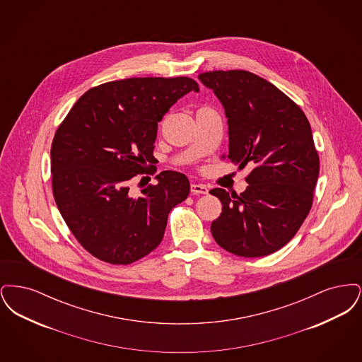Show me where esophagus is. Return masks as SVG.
Segmentation results:
<instances>
[{
	"label": "esophagus",
	"instance_id": "obj_1",
	"mask_svg": "<svg viewBox=\"0 0 362 362\" xmlns=\"http://www.w3.org/2000/svg\"><path fill=\"white\" fill-rule=\"evenodd\" d=\"M189 189H191L192 194H207V192H209L206 186L198 185V183H192V185L189 186Z\"/></svg>",
	"mask_w": 362,
	"mask_h": 362
}]
</instances>
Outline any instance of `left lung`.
Masks as SVG:
<instances>
[{"label": "left lung", "mask_w": 362, "mask_h": 362, "mask_svg": "<svg viewBox=\"0 0 362 362\" xmlns=\"http://www.w3.org/2000/svg\"><path fill=\"white\" fill-rule=\"evenodd\" d=\"M198 78L213 89L228 118V158L244 168L247 189H213L223 211L211 235L228 252L266 257L292 240L307 218L319 156L303 110L267 80L247 70H213Z\"/></svg>", "instance_id": "8db88e82"}]
</instances>
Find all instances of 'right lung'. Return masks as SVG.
<instances>
[{
  "label": "right lung",
  "mask_w": 362,
  "mask_h": 362,
  "mask_svg": "<svg viewBox=\"0 0 362 362\" xmlns=\"http://www.w3.org/2000/svg\"><path fill=\"white\" fill-rule=\"evenodd\" d=\"M198 92L189 77H134L95 86L76 102L52 145V194L71 233L95 258L130 264L163 240L173 207L189 192L186 175L163 171L157 185L129 191L153 168L157 123L182 96Z\"/></svg>",
  "instance_id": "right-lung-1"
}]
</instances>
